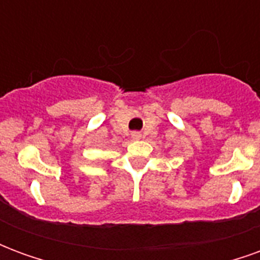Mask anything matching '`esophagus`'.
<instances>
[{"mask_svg": "<svg viewBox=\"0 0 260 260\" xmlns=\"http://www.w3.org/2000/svg\"><path fill=\"white\" fill-rule=\"evenodd\" d=\"M132 136H134L135 139H139V138H141V134H139V132H134V134H132Z\"/></svg>", "mask_w": 260, "mask_h": 260, "instance_id": "34e87169", "label": "esophagus"}]
</instances>
